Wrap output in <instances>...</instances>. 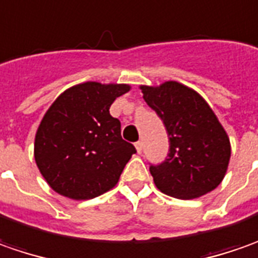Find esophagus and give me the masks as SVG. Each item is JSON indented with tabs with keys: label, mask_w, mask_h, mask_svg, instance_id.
Listing matches in <instances>:
<instances>
[{
	"label": "esophagus",
	"mask_w": 258,
	"mask_h": 258,
	"mask_svg": "<svg viewBox=\"0 0 258 258\" xmlns=\"http://www.w3.org/2000/svg\"><path fill=\"white\" fill-rule=\"evenodd\" d=\"M143 141H138V143H136V148H137V153L138 154H141L143 153Z\"/></svg>",
	"instance_id": "esophagus-1"
}]
</instances>
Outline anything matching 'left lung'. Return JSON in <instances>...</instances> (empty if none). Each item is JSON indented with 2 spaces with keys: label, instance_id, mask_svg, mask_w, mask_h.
Here are the masks:
<instances>
[{
  "label": "left lung",
  "instance_id": "1",
  "mask_svg": "<svg viewBox=\"0 0 258 258\" xmlns=\"http://www.w3.org/2000/svg\"><path fill=\"white\" fill-rule=\"evenodd\" d=\"M140 90L170 138L168 158L150 167L157 188L181 200L214 190L227 173L231 144L209 102L178 81L140 85Z\"/></svg>",
  "mask_w": 258,
  "mask_h": 258
}]
</instances>
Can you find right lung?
Instances as JSON below:
<instances>
[{
  "label": "right lung",
  "instance_id": "1",
  "mask_svg": "<svg viewBox=\"0 0 258 258\" xmlns=\"http://www.w3.org/2000/svg\"><path fill=\"white\" fill-rule=\"evenodd\" d=\"M130 90L128 84L87 81L49 105L35 133L34 158L55 192L90 200L115 187L136 148L121 138V122L110 107Z\"/></svg>",
  "mask_w": 258,
  "mask_h": 258
}]
</instances>
